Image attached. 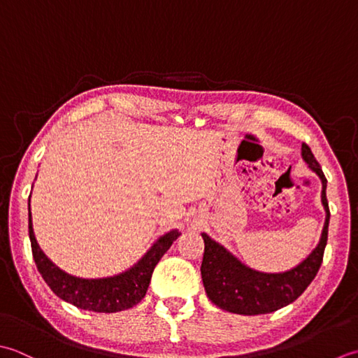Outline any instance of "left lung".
<instances>
[{
	"label": "left lung",
	"instance_id": "left-lung-1",
	"mask_svg": "<svg viewBox=\"0 0 358 358\" xmlns=\"http://www.w3.org/2000/svg\"><path fill=\"white\" fill-rule=\"evenodd\" d=\"M301 156L309 169L322 179V203L326 211V221L320 243L308 258L296 267L281 273H264L253 271L231 255L224 245L202 233L203 258L201 266L202 282L207 296L221 308L239 315H259L271 313L294 303L315 278L323 262V253L329 229V203L326 199L327 180L322 166L313 157L308 145H301Z\"/></svg>",
	"mask_w": 358,
	"mask_h": 358
}]
</instances>
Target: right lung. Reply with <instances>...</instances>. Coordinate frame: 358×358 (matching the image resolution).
Here are the masks:
<instances>
[{"label":"right lung","mask_w":358,"mask_h":358,"mask_svg":"<svg viewBox=\"0 0 358 358\" xmlns=\"http://www.w3.org/2000/svg\"><path fill=\"white\" fill-rule=\"evenodd\" d=\"M29 238L32 244V255L36 268L41 273L43 280L52 289L54 294L77 306L80 309L113 313L133 308L142 301L150 286L152 271L160 258L164 257L171 244L180 236V231L171 230L160 236L150 250L138 259L133 267L114 276L106 278L86 280L69 275L50 261L45 252L40 249L34 235L32 215H31V198H29Z\"/></svg>","instance_id":"add662e5"}]
</instances>
